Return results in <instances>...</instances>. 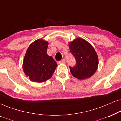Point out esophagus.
<instances>
[{
  "label": "esophagus",
  "instance_id": "esophagus-1",
  "mask_svg": "<svg viewBox=\"0 0 121 121\" xmlns=\"http://www.w3.org/2000/svg\"><path fill=\"white\" fill-rule=\"evenodd\" d=\"M59 63H65V60L64 59H62V60L59 61Z\"/></svg>",
  "mask_w": 121,
  "mask_h": 121
}]
</instances>
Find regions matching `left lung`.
Here are the masks:
<instances>
[{"label": "left lung", "mask_w": 121, "mask_h": 121, "mask_svg": "<svg viewBox=\"0 0 121 121\" xmlns=\"http://www.w3.org/2000/svg\"><path fill=\"white\" fill-rule=\"evenodd\" d=\"M69 46L70 52L76 59L75 65L69 67L72 75L79 80L91 77L97 70L99 62L94 47L81 38H77L69 43Z\"/></svg>", "instance_id": "8db88e82"}]
</instances>
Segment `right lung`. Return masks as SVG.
<instances>
[{
  "instance_id": "1",
  "label": "right lung",
  "mask_w": 121,
  "mask_h": 121,
  "mask_svg": "<svg viewBox=\"0 0 121 121\" xmlns=\"http://www.w3.org/2000/svg\"><path fill=\"white\" fill-rule=\"evenodd\" d=\"M48 45L47 41L39 39L32 42L26 51L23 70L32 82H46L51 78L56 70L57 63L47 54Z\"/></svg>"
}]
</instances>
